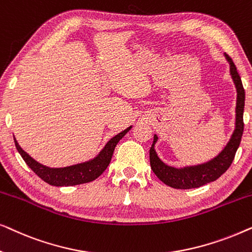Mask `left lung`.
Returning a JSON list of instances; mask_svg holds the SVG:
<instances>
[{
	"label": "left lung",
	"instance_id": "left-lung-1",
	"mask_svg": "<svg viewBox=\"0 0 252 252\" xmlns=\"http://www.w3.org/2000/svg\"><path fill=\"white\" fill-rule=\"evenodd\" d=\"M227 61L230 64V74H232L233 81L235 84L237 91V101H236V123L235 130H234L229 142L227 143L221 153L216 158L208 161L205 164L197 165V166L174 168L165 165L159 158H158L156 151H155V143L157 142V135L154 136L153 146L150 148V166L154 173L157 175L160 181L165 185L170 186L175 189H191L198 188L203 185L209 184L217 180L221 177L225 172L228 170L232 165L234 157H235L237 148L240 147L241 139L244 129L243 123V111H244V101H246V92H244L241 77L237 73L235 64L233 63L232 58L226 55Z\"/></svg>",
	"mask_w": 252,
	"mask_h": 252
}]
</instances>
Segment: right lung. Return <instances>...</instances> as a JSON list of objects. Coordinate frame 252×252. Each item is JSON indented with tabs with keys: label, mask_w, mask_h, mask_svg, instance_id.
I'll return each instance as SVG.
<instances>
[{
	"label": "right lung",
	"mask_w": 252,
	"mask_h": 252,
	"mask_svg": "<svg viewBox=\"0 0 252 252\" xmlns=\"http://www.w3.org/2000/svg\"><path fill=\"white\" fill-rule=\"evenodd\" d=\"M132 128V126L123 130L122 133L117 134L115 137H112L108 143L105 144V147L103 148V150L98 154L97 157H95L94 159L86 161V163L72 165V166L67 167H61V168H50L44 166V165L37 163L36 160H34L29 154H26L15 139V144L17 150L20 154V156L23 157V159L25 160V163L29 165L34 173L37 177L42 179L43 181H46L47 184L51 186H57V187H62V186H75V185H81V184H87L95 180L96 178H98L103 172L106 170L108 165L111 161L113 151L117 143L123 139V136Z\"/></svg>",
	"instance_id": "add662e5"
}]
</instances>
